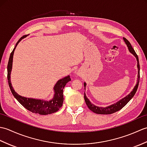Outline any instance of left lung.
Segmentation results:
<instances>
[{"label": "left lung", "instance_id": "left-lung-1", "mask_svg": "<svg viewBox=\"0 0 147 147\" xmlns=\"http://www.w3.org/2000/svg\"><path fill=\"white\" fill-rule=\"evenodd\" d=\"M123 40H124V41L125 42L127 48H128L129 51L131 53V54L134 56H135L136 59L137 67H138V78H137L136 84L129 94L126 96L124 98H123L122 99H121L120 100H119L116 103H115V104H112L111 105H109V106H107V107H98V106H96L94 104H92L91 102L89 100V99L86 97V94L85 93V94H84V98H85V100L86 104L87 106H88V107L89 108L90 110L94 112V113L98 114H111L114 113V112L121 110V109L123 107H124V106H125L127 104V103L129 102L130 100L133 97L134 95H135V94L137 91V89H138L139 82H140V64H139L138 57V55H137V54H136L135 50L133 49L131 45V43H129L128 40H127L125 38H123ZM86 83L85 82L84 83V86H85V88L86 87Z\"/></svg>", "mask_w": 147, "mask_h": 147}]
</instances>
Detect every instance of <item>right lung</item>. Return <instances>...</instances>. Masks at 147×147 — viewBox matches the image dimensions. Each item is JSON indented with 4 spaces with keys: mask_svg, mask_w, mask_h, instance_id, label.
<instances>
[{
    "mask_svg": "<svg viewBox=\"0 0 147 147\" xmlns=\"http://www.w3.org/2000/svg\"><path fill=\"white\" fill-rule=\"evenodd\" d=\"M26 36H22L21 38L18 40V42L16 44L15 47L13 51L11 53L10 57H9L8 64H7V80L9 88L11 91L14 95L16 99L26 108L27 110L31 111L33 113L39 114L40 115H47L54 113L59 110L62 107L63 104L64 96H63V89L65 85L67 82L71 81L70 76L68 75L63 78L59 80L58 82L55 83L54 86V95L53 97L50 100H44L42 99H37L32 98H27L24 96H22L14 91L13 87L12 86L11 82V73L12 67V60H13V55L16 49V47L18 44L22 39L25 38Z\"/></svg>",
    "mask_w": 147,
    "mask_h": 147,
    "instance_id": "1",
    "label": "right lung"
}]
</instances>
